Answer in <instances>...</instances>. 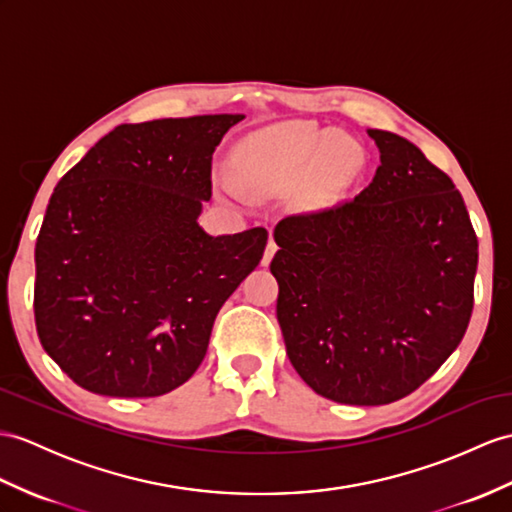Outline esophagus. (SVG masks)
Returning <instances> with one entry per match:
<instances>
[{
	"instance_id": "esophagus-1",
	"label": "esophagus",
	"mask_w": 512,
	"mask_h": 512,
	"mask_svg": "<svg viewBox=\"0 0 512 512\" xmlns=\"http://www.w3.org/2000/svg\"><path fill=\"white\" fill-rule=\"evenodd\" d=\"M276 252H278V245H276V241L269 239V243H267V249H265V254H263V260H260V265L267 267V265L271 263L273 254H276Z\"/></svg>"
}]
</instances>
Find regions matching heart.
I'll return each mask as SVG.
<instances>
[{"label":"heart","instance_id":"heart-1","mask_svg":"<svg viewBox=\"0 0 512 512\" xmlns=\"http://www.w3.org/2000/svg\"><path fill=\"white\" fill-rule=\"evenodd\" d=\"M356 162L358 149L350 141L310 123L260 130L236 152V167L249 189L276 195L304 184L299 202L306 208L326 206Z\"/></svg>","mask_w":512,"mask_h":512}]
</instances>
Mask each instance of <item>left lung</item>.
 <instances>
[{
	"mask_svg": "<svg viewBox=\"0 0 512 512\" xmlns=\"http://www.w3.org/2000/svg\"><path fill=\"white\" fill-rule=\"evenodd\" d=\"M380 149L350 202L282 219L273 239L286 356L332 402L380 406L426 382L463 341L478 239L463 195L421 149L367 130Z\"/></svg>",
	"mask_w": 512,
	"mask_h": 512,
	"instance_id": "left-lung-1",
	"label": "left lung"
}]
</instances>
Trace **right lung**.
I'll return each instance as SVG.
<instances>
[{
    "label": "right lung",
    "instance_id": "1",
    "mask_svg": "<svg viewBox=\"0 0 512 512\" xmlns=\"http://www.w3.org/2000/svg\"><path fill=\"white\" fill-rule=\"evenodd\" d=\"M243 119L121 123L56 184L34 249V319L82 389L158 397L202 365L219 308L269 236H213L197 221L215 149Z\"/></svg>",
    "mask_w": 512,
    "mask_h": 512
}]
</instances>
